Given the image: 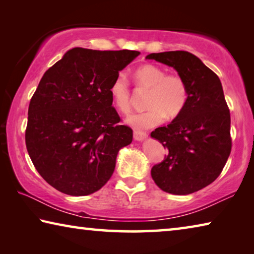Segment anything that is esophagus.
I'll return each mask as SVG.
<instances>
[{
	"label": "esophagus",
	"mask_w": 254,
	"mask_h": 254,
	"mask_svg": "<svg viewBox=\"0 0 254 254\" xmlns=\"http://www.w3.org/2000/svg\"><path fill=\"white\" fill-rule=\"evenodd\" d=\"M133 136H134V140H136V141H142V140L145 139V137L148 136V133L140 132V131H134V133H133Z\"/></svg>",
	"instance_id": "esophagus-1"
}]
</instances>
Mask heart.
Segmentation results:
<instances>
[{
    "label": "heart",
    "mask_w": 254,
    "mask_h": 254,
    "mask_svg": "<svg viewBox=\"0 0 254 254\" xmlns=\"http://www.w3.org/2000/svg\"><path fill=\"white\" fill-rule=\"evenodd\" d=\"M133 81L139 89H149L143 112L132 113L127 122L136 128H150L182 114L188 102V86L179 74H167L166 69L152 64L136 68ZM112 102L118 111L127 114L132 106V94L126 77L119 75L110 87Z\"/></svg>",
    "instance_id": "obj_1"
}]
</instances>
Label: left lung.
<instances>
[{
	"instance_id": "obj_1",
	"label": "left lung",
	"mask_w": 254,
	"mask_h": 254,
	"mask_svg": "<svg viewBox=\"0 0 254 254\" xmlns=\"http://www.w3.org/2000/svg\"><path fill=\"white\" fill-rule=\"evenodd\" d=\"M147 58L174 67L188 86L182 114L151 132L168 150L165 159L152 167V179L169 194H191L221 175L231 153V115L221 80L188 51L150 54Z\"/></svg>"
}]
</instances>
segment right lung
<instances>
[{"mask_svg":"<svg viewBox=\"0 0 254 254\" xmlns=\"http://www.w3.org/2000/svg\"><path fill=\"white\" fill-rule=\"evenodd\" d=\"M139 55L74 48L42 76L29 104L25 144L38 173L57 190L86 196L113 175L133 131L120 124L110 87Z\"/></svg>","mask_w":254,"mask_h":254,"instance_id":"right-lung-1","label":"right lung"}]
</instances>
